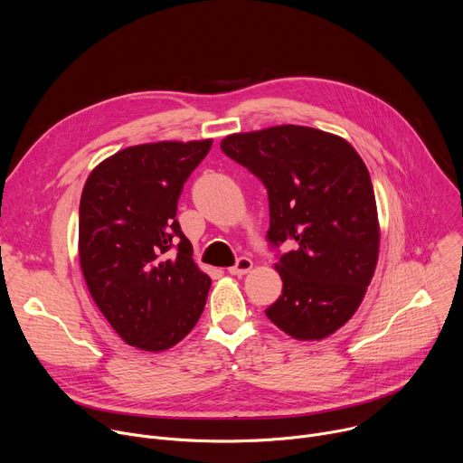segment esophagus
<instances>
[{
  "label": "esophagus",
  "instance_id": "obj_1",
  "mask_svg": "<svg viewBox=\"0 0 463 463\" xmlns=\"http://www.w3.org/2000/svg\"><path fill=\"white\" fill-rule=\"evenodd\" d=\"M250 269H252V260L241 256V258H238V261L234 263L232 268H229V273H231V275H245V273H249Z\"/></svg>",
  "mask_w": 463,
  "mask_h": 463
}]
</instances>
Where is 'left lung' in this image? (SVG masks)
I'll return each mask as SVG.
<instances>
[{
	"label": "left lung",
	"mask_w": 463,
	"mask_h": 463,
	"mask_svg": "<svg viewBox=\"0 0 463 463\" xmlns=\"http://www.w3.org/2000/svg\"><path fill=\"white\" fill-rule=\"evenodd\" d=\"M220 146L266 184L269 241L295 245L275 263L284 288L268 318L297 341L335 334L361 306L379 258L364 161L346 139L295 124L232 134Z\"/></svg>",
	"instance_id": "8db88e82"
}]
</instances>
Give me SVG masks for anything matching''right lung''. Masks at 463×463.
Segmentation results:
<instances>
[{"label": "right lung", "instance_id": "obj_1", "mask_svg": "<svg viewBox=\"0 0 463 463\" xmlns=\"http://www.w3.org/2000/svg\"><path fill=\"white\" fill-rule=\"evenodd\" d=\"M211 146L213 139L128 146L99 163L84 184L80 269L97 307L129 346L168 350L203 313L211 277L194 263L175 213L184 181Z\"/></svg>", "mask_w": 463, "mask_h": 463}]
</instances>
